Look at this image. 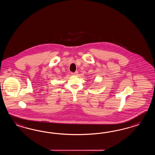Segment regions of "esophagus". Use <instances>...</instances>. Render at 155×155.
<instances>
[{
    "label": "esophagus",
    "instance_id": "obj_1",
    "mask_svg": "<svg viewBox=\"0 0 155 155\" xmlns=\"http://www.w3.org/2000/svg\"><path fill=\"white\" fill-rule=\"evenodd\" d=\"M72 75H77V74H78V71H75L74 73H71Z\"/></svg>",
    "mask_w": 155,
    "mask_h": 155
}]
</instances>
